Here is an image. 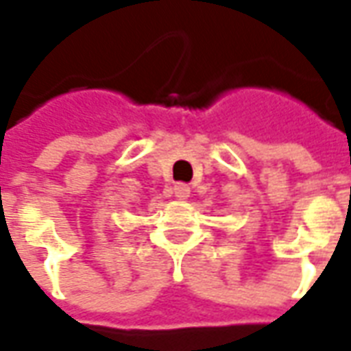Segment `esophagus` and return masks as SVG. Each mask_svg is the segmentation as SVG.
Returning a JSON list of instances; mask_svg holds the SVG:
<instances>
[{
  "label": "esophagus",
  "mask_w": 351,
  "mask_h": 351,
  "mask_svg": "<svg viewBox=\"0 0 351 351\" xmlns=\"http://www.w3.org/2000/svg\"><path fill=\"white\" fill-rule=\"evenodd\" d=\"M175 195L178 199H188L190 197V186L188 184H176L175 186Z\"/></svg>",
  "instance_id": "1"
}]
</instances>
